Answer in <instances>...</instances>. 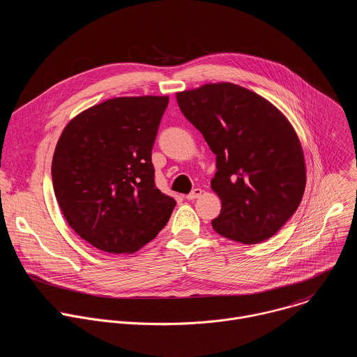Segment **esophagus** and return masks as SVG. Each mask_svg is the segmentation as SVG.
Returning <instances> with one entry per match:
<instances>
[{
  "label": "esophagus",
  "instance_id": "obj_1",
  "mask_svg": "<svg viewBox=\"0 0 357 357\" xmlns=\"http://www.w3.org/2000/svg\"><path fill=\"white\" fill-rule=\"evenodd\" d=\"M202 193H203V190L200 189V188H195L188 196H186V199L188 200H195V199H197V197H200L202 196Z\"/></svg>",
  "mask_w": 357,
  "mask_h": 357
}]
</instances>
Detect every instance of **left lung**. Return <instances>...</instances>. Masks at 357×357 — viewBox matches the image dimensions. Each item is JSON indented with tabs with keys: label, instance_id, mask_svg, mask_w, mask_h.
<instances>
[{
	"label": "left lung",
	"instance_id": "obj_1",
	"mask_svg": "<svg viewBox=\"0 0 357 357\" xmlns=\"http://www.w3.org/2000/svg\"><path fill=\"white\" fill-rule=\"evenodd\" d=\"M176 100L215 154L211 189L221 211L214 231L243 244L271 238L305 189L304 154L290 122L269 100L231 82L178 92Z\"/></svg>",
	"mask_w": 357,
	"mask_h": 357
}]
</instances>
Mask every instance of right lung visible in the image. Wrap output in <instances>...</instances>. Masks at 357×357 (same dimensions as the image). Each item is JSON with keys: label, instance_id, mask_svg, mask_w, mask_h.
Segmentation results:
<instances>
[{"label": "right lung", "instance_id": "1", "mask_svg": "<svg viewBox=\"0 0 357 357\" xmlns=\"http://www.w3.org/2000/svg\"><path fill=\"white\" fill-rule=\"evenodd\" d=\"M168 96L107 99L63 130L52 162L57 203L82 240L133 254L167 225L175 199L155 186L151 151Z\"/></svg>", "mask_w": 357, "mask_h": 357}]
</instances>
